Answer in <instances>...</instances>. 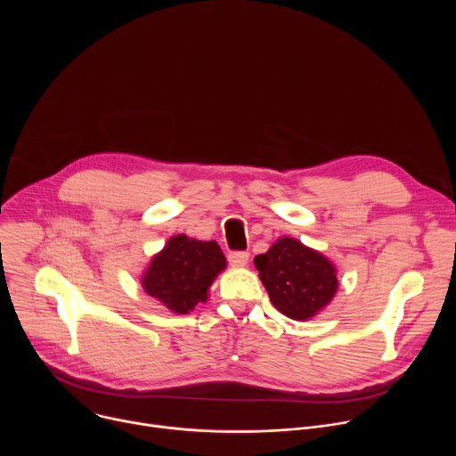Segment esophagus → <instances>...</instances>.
Returning <instances> with one entry per match:
<instances>
[{
    "label": "esophagus",
    "mask_w": 456,
    "mask_h": 456,
    "mask_svg": "<svg viewBox=\"0 0 456 456\" xmlns=\"http://www.w3.org/2000/svg\"><path fill=\"white\" fill-rule=\"evenodd\" d=\"M229 264L232 267H245L247 262H248V252L245 250H234V252H229Z\"/></svg>",
    "instance_id": "34e87169"
}]
</instances>
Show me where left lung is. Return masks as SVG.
<instances>
[{
    "label": "left lung",
    "instance_id": "8db88e82",
    "mask_svg": "<svg viewBox=\"0 0 456 456\" xmlns=\"http://www.w3.org/2000/svg\"><path fill=\"white\" fill-rule=\"evenodd\" d=\"M254 265L273 305L296 321L315 315L338 292V271L330 259L289 236L257 254Z\"/></svg>",
    "mask_w": 456,
    "mask_h": 456
}]
</instances>
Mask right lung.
Wrapping results in <instances>:
<instances>
[{
	"mask_svg": "<svg viewBox=\"0 0 456 456\" xmlns=\"http://www.w3.org/2000/svg\"><path fill=\"white\" fill-rule=\"evenodd\" d=\"M224 269L225 256L216 241L176 234L153 256L142 287L171 312L187 314L208 299L211 283Z\"/></svg>",
	"mask_w": 456,
	"mask_h": 456,
	"instance_id": "obj_1",
	"label": "right lung"
}]
</instances>
